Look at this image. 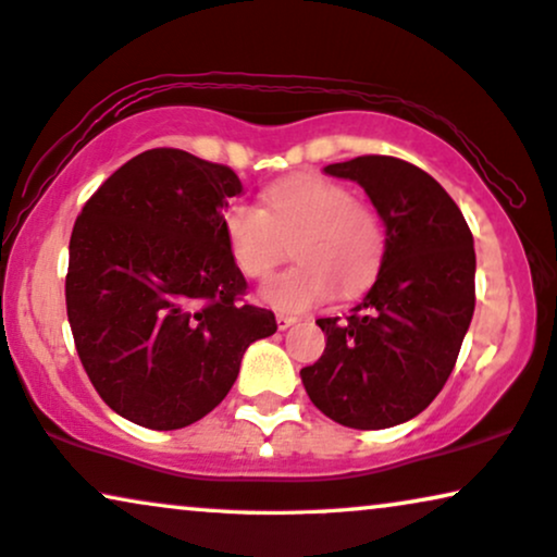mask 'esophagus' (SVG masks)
<instances>
[{
	"label": "esophagus",
	"mask_w": 557,
	"mask_h": 557,
	"mask_svg": "<svg viewBox=\"0 0 557 557\" xmlns=\"http://www.w3.org/2000/svg\"><path fill=\"white\" fill-rule=\"evenodd\" d=\"M295 323H298V318H295V315H285V313H280L277 315V325H280V329H290V325H295Z\"/></svg>",
	"instance_id": "esophagus-1"
}]
</instances>
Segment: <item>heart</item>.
<instances>
[{
	"mask_svg": "<svg viewBox=\"0 0 557 557\" xmlns=\"http://www.w3.org/2000/svg\"><path fill=\"white\" fill-rule=\"evenodd\" d=\"M264 206L236 201L221 228L234 264L251 280H264L287 255L290 270L262 287L267 306L298 313L338 293H364L382 270L387 232L374 206L354 201L351 188L323 175H298L264 190Z\"/></svg>",
	"mask_w": 557,
	"mask_h": 557,
	"instance_id": "1",
	"label": "heart"
}]
</instances>
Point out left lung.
Instances as JSON below:
<instances>
[{
	"mask_svg": "<svg viewBox=\"0 0 557 557\" xmlns=\"http://www.w3.org/2000/svg\"><path fill=\"white\" fill-rule=\"evenodd\" d=\"M323 170L367 190L387 251L351 315L318 318L325 348L300 380L341 425L392 428L425 410L454 372L476 306L473 236L443 185L410 162L364 154Z\"/></svg>",
	"mask_w": 557,
	"mask_h": 557,
	"instance_id": "obj_1",
	"label": "left lung"
}]
</instances>
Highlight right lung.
Returning <instances> with one entry per match:
<instances>
[{
    "label": "right lung",
    "mask_w": 557,
    "mask_h": 557,
    "mask_svg": "<svg viewBox=\"0 0 557 557\" xmlns=\"http://www.w3.org/2000/svg\"><path fill=\"white\" fill-rule=\"evenodd\" d=\"M232 168L158 147L124 162L78 213L65 308L88 380L111 410L150 430H177L228 395L242 356L277 331L247 306L228 255L224 209L239 196Z\"/></svg>",
    "instance_id": "right-lung-1"
}]
</instances>
